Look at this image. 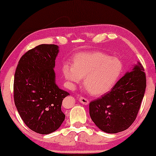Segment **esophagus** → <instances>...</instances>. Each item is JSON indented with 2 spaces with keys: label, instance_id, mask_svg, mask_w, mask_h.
I'll use <instances>...</instances> for the list:
<instances>
[{
  "label": "esophagus",
  "instance_id": "obj_1",
  "mask_svg": "<svg viewBox=\"0 0 156 156\" xmlns=\"http://www.w3.org/2000/svg\"><path fill=\"white\" fill-rule=\"evenodd\" d=\"M79 101H80L82 104H84V105H87L89 102V100L87 99V98L84 97H80L79 98Z\"/></svg>",
  "mask_w": 156,
  "mask_h": 156
}]
</instances>
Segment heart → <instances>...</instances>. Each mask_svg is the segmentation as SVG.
<instances>
[{
  "mask_svg": "<svg viewBox=\"0 0 156 156\" xmlns=\"http://www.w3.org/2000/svg\"><path fill=\"white\" fill-rule=\"evenodd\" d=\"M122 71L120 59L101 52L79 53L73 57L72 66H63L69 87L74 88L84 79V87L94 97H101L112 90Z\"/></svg>",
  "mask_w": 156,
  "mask_h": 156,
  "instance_id": "b5f03b06",
  "label": "heart"
}]
</instances>
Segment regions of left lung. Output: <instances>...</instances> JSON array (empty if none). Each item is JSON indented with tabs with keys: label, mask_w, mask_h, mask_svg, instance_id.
Here are the masks:
<instances>
[{
	"label": "left lung",
	"mask_w": 156,
	"mask_h": 156,
	"mask_svg": "<svg viewBox=\"0 0 156 156\" xmlns=\"http://www.w3.org/2000/svg\"><path fill=\"white\" fill-rule=\"evenodd\" d=\"M146 87V74L138 62L109 92L90 102L91 120L106 133H116L126 130L136 120Z\"/></svg>",
	"instance_id": "obj_1"
}]
</instances>
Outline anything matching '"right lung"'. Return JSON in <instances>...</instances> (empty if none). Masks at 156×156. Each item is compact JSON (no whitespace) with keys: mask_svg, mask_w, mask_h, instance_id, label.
I'll return each instance as SVG.
<instances>
[{"mask_svg":"<svg viewBox=\"0 0 156 156\" xmlns=\"http://www.w3.org/2000/svg\"><path fill=\"white\" fill-rule=\"evenodd\" d=\"M56 44H40L21 57L14 76V101L25 125L40 134L57 130L65 120L62 100L69 94L55 83Z\"/></svg>","mask_w":156,"mask_h":156,"instance_id":"add662e5","label":"right lung"}]
</instances>
